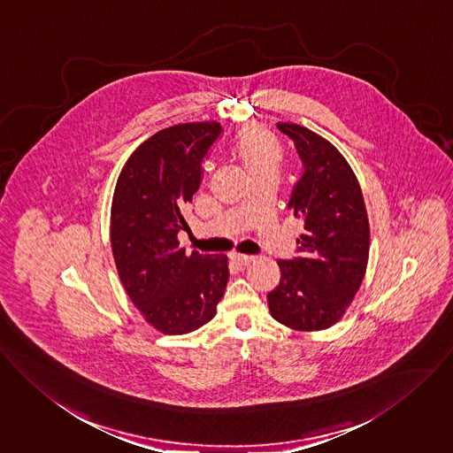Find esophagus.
Wrapping results in <instances>:
<instances>
[{
	"mask_svg": "<svg viewBox=\"0 0 453 453\" xmlns=\"http://www.w3.org/2000/svg\"><path fill=\"white\" fill-rule=\"evenodd\" d=\"M231 260H233L236 265H249L251 262H255V257H253V255L233 253V255H231Z\"/></svg>",
	"mask_w": 453,
	"mask_h": 453,
	"instance_id": "esophagus-1",
	"label": "esophagus"
}]
</instances>
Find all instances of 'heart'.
I'll use <instances>...</instances> for the list:
<instances>
[{
	"label": "heart",
	"mask_w": 453,
	"mask_h": 453,
	"mask_svg": "<svg viewBox=\"0 0 453 453\" xmlns=\"http://www.w3.org/2000/svg\"><path fill=\"white\" fill-rule=\"evenodd\" d=\"M231 152L251 179L269 172L278 173L283 157V150L278 139L257 127L242 130L233 142Z\"/></svg>",
	"instance_id": "b5f03b06"
}]
</instances>
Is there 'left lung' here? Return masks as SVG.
<instances>
[{"mask_svg":"<svg viewBox=\"0 0 453 453\" xmlns=\"http://www.w3.org/2000/svg\"><path fill=\"white\" fill-rule=\"evenodd\" d=\"M296 146L302 172L288 208L303 220L297 255L278 260L281 278L267 294L273 318L294 330L337 323L357 292L368 262L370 227L359 182L326 139L294 123H276Z\"/></svg>","mask_w":453,"mask_h":453,"instance_id":"1","label":"left lung"}]
</instances>
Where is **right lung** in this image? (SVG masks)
Segmentation results:
<instances>
[{
	"mask_svg": "<svg viewBox=\"0 0 453 453\" xmlns=\"http://www.w3.org/2000/svg\"><path fill=\"white\" fill-rule=\"evenodd\" d=\"M220 134L217 121L159 130L128 157L116 182L111 247L119 280L146 321L168 335L208 323L229 280L226 255L186 253L177 240Z\"/></svg>",
	"mask_w": 453,
	"mask_h": 453,
	"instance_id": "right-lung-1",
	"label": "right lung"
}]
</instances>
